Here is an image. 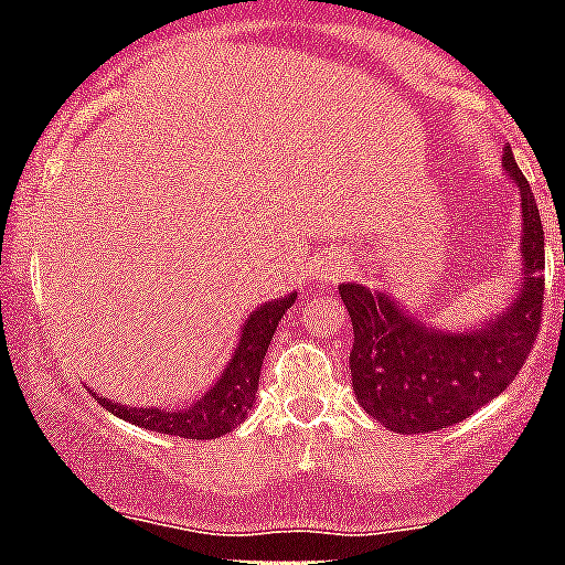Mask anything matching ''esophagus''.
<instances>
[{"mask_svg":"<svg viewBox=\"0 0 565 565\" xmlns=\"http://www.w3.org/2000/svg\"><path fill=\"white\" fill-rule=\"evenodd\" d=\"M350 273V258L339 253H324L319 260H316V278L319 281H339Z\"/></svg>","mask_w":565,"mask_h":565,"instance_id":"obj_1","label":"esophagus"}]
</instances>
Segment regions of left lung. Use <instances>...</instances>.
I'll return each mask as SVG.
<instances>
[{"instance_id": "1", "label": "left lung", "mask_w": 565, "mask_h": 565, "mask_svg": "<svg viewBox=\"0 0 565 565\" xmlns=\"http://www.w3.org/2000/svg\"><path fill=\"white\" fill-rule=\"evenodd\" d=\"M502 169L520 194V284L494 316L466 330L414 319L387 290L339 284L353 321L350 373L359 405L393 434H430L468 419L514 382L543 321V224L529 180L505 149Z\"/></svg>"}]
</instances>
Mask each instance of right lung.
<instances>
[{"label": "right lung", "instance_id": "1", "mask_svg": "<svg viewBox=\"0 0 565 565\" xmlns=\"http://www.w3.org/2000/svg\"><path fill=\"white\" fill-rule=\"evenodd\" d=\"M292 301H296V292L255 307L241 324V339L235 344V353L230 355V362L221 371V376L215 379V385L210 391H203L201 399H194L183 411L120 405V402L106 399L99 393H94V399H99V405L106 407L108 414L120 416V419L131 422L137 428L154 430V434H172L180 436V439H217L235 425H241L246 414L253 411L260 364H264V355H267L269 341L275 335V327L284 319V312L290 310Z\"/></svg>", "mask_w": 565, "mask_h": 565}]
</instances>
